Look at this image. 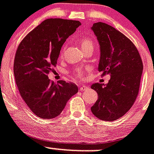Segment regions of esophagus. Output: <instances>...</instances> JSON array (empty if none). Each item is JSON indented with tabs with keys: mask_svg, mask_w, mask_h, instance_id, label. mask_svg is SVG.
Here are the masks:
<instances>
[{
	"mask_svg": "<svg viewBox=\"0 0 154 154\" xmlns=\"http://www.w3.org/2000/svg\"><path fill=\"white\" fill-rule=\"evenodd\" d=\"M88 88H89L88 87V86L82 85V86H81V87L79 88V90L80 91H86V90H88Z\"/></svg>",
	"mask_w": 154,
	"mask_h": 154,
	"instance_id": "1",
	"label": "esophagus"
}]
</instances>
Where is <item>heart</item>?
I'll return each mask as SVG.
<instances>
[{
    "instance_id": "1",
    "label": "heart",
    "mask_w": 154,
    "mask_h": 154,
    "mask_svg": "<svg viewBox=\"0 0 154 154\" xmlns=\"http://www.w3.org/2000/svg\"><path fill=\"white\" fill-rule=\"evenodd\" d=\"M81 46L82 49H85V48H94L93 42H92L91 40H89V39H87V38H84L82 40ZM76 74L79 76H82L83 75H84V73H83L82 69H79L76 70Z\"/></svg>"
}]
</instances>
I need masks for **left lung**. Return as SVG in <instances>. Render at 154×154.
Listing matches in <instances>:
<instances>
[{"label":"left lung","instance_id":"left-lung-1","mask_svg":"<svg viewBox=\"0 0 154 154\" xmlns=\"http://www.w3.org/2000/svg\"><path fill=\"white\" fill-rule=\"evenodd\" d=\"M91 29L100 45L98 71L110 75L107 84L91 86L98 94L91 110L99 119L114 121L123 116L134 104L143 63L134 44L119 31L101 22L93 24Z\"/></svg>","mask_w":154,"mask_h":154}]
</instances>
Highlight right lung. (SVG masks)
<instances>
[{
	"label": "right lung",
	"mask_w": 154,
	"mask_h": 154,
	"mask_svg": "<svg viewBox=\"0 0 154 154\" xmlns=\"http://www.w3.org/2000/svg\"><path fill=\"white\" fill-rule=\"evenodd\" d=\"M81 25L79 21L48 19L30 32L17 48L14 72L20 95L42 119L60 115L68 100L78 92L73 83L55 84L48 74L57 63L61 48Z\"/></svg>",
	"instance_id": "right-lung-1"
}]
</instances>
